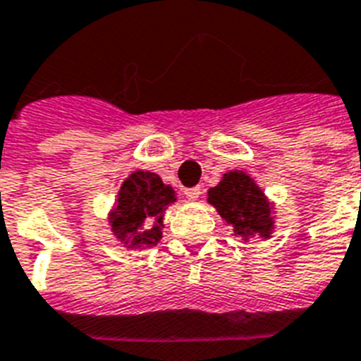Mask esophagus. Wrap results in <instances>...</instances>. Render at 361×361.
Segmentation results:
<instances>
[{"mask_svg":"<svg viewBox=\"0 0 361 361\" xmlns=\"http://www.w3.org/2000/svg\"><path fill=\"white\" fill-rule=\"evenodd\" d=\"M183 195H185L189 200H197L200 195H202V189H200V187H189V189L183 191Z\"/></svg>","mask_w":361,"mask_h":361,"instance_id":"esophagus-1","label":"esophagus"}]
</instances>
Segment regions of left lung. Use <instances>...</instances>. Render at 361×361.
<instances>
[{
    "instance_id": "obj_1",
    "label": "left lung",
    "mask_w": 361,
    "mask_h": 361,
    "mask_svg": "<svg viewBox=\"0 0 361 361\" xmlns=\"http://www.w3.org/2000/svg\"><path fill=\"white\" fill-rule=\"evenodd\" d=\"M208 202L216 206L219 216L235 227L236 235L259 233L265 238L271 235V202L244 172L225 174L219 185L208 191Z\"/></svg>"
}]
</instances>
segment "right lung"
I'll return each mask as SVG.
<instances>
[{
	"instance_id": "1",
	"label": "right lung",
	"mask_w": 361,
	"mask_h": 361,
	"mask_svg": "<svg viewBox=\"0 0 361 361\" xmlns=\"http://www.w3.org/2000/svg\"><path fill=\"white\" fill-rule=\"evenodd\" d=\"M174 189L153 172H134L123 183L119 202L111 217L115 235L130 246L157 244L161 238L162 214L174 202Z\"/></svg>"
}]
</instances>
